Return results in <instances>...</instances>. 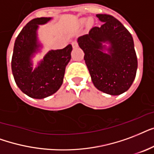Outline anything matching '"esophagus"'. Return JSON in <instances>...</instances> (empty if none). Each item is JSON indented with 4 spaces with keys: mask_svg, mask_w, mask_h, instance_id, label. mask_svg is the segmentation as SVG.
<instances>
[{
    "mask_svg": "<svg viewBox=\"0 0 154 154\" xmlns=\"http://www.w3.org/2000/svg\"><path fill=\"white\" fill-rule=\"evenodd\" d=\"M71 45H72V47H73V48H76V47H78V42H77L76 41L72 42Z\"/></svg>",
    "mask_w": 154,
    "mask_h": 154,
    "instance_id": "obj_1",
    "label": "esophagus"
}]
</instances>
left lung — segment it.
<instances>
[{
	"instance_id": "1",
	"label": "left lung",
	"mask_w": 154,
	"mask_h": 154,
	"mask_svg": "<svg viewBox=\"0 0 154 154\" xmlns=\"http://www.w3.org/2000/svg\"><path fill=\"white\" fill-rule=\"evenodd\" d=\"M96 17L103 24L91 29L77 42L85 54L84 60L94 86L104 93L118 96L128 91L135 79L137 58L133 37L114 17ZM103 43L110 46L107 48Z\"/></svg>"
}]
</instances>
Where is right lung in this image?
<instances>
[{
	"label": "right lung",
	"mask_w": 154,
	"mask_h": 154,
	"mask_svg": "<svg viewBox=\"0 0 154 154\" xmlns=\"http://www.w3.org/2000/svg\"><path fill=\"white\" fill-rule=\"evenodd\" d=\"M51 17H38L27 23L17 37L11 66L14 80L20 90L29 97L44 99L60 88L65 69L71 60L72 46L61 50H51L33 70L32 58L40 51L38 41V25H44Z\"/></svg>",
	"instance_id": "add662e5"
}]
</instances>
